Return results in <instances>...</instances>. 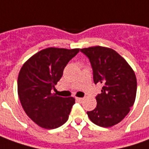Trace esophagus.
Segmentation results:
<instances>
[{
  "mask_svg": "<svg viewBox=\"0 0 149 149\" xmlns=\"http://www.w3.org/2000/svg\"><path fill=\"white\" fill-rule=\"evenodd\" d=\"M76 100H77V101H79V102H82V101L84 100V98H81V97H77V98H76Z\"/></svg>",
  "mask_w": 149,
  "mask_h": 149,
  "instance_id": "1",
  "label": "esophagus"
}]
</instances>
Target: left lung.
Returning a JSON list of instances; mask_svg holds the SVG:
<instances>
[{
  "mask_svg": "<svg viewBox=\"0 0 149 149\" xmlns=\"http://www.w3.org/2000/svg\"><path fill=\"white\" fill-rule=\"evenodd\" d=\"M93 71L95 84H101V93L96 97L97 107L87 112L95 125L112 127L125 118L136 100V77L130 65L115 50L94 46L81 49Z\"/></svg>",
  "mask_w": 149,
  "mask_h": 149,
  "instance_id": "8db88e82",
  "label": "left lung"
}]
</instances>
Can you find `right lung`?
Here are the masks:
<instances>
[{"instance_id": "add662e5", "label": "right lung", "mask_w": 149, "mask_h": 149, "mask_svg": "<svg viewBox=\"0 0 149 149\" xmlns=\"http://www.w3.org/2000/svg\"><path fill=\"white\" fill-rule=\"evenodd\" d=\"M79 51L47 48L32 56L21 67L17 79L19 99L28 116L40 127L53 129L68 120L75 99L58 97L51 90Z\"/></svg>"}]
</instances>
